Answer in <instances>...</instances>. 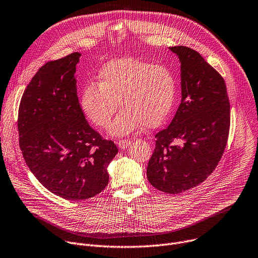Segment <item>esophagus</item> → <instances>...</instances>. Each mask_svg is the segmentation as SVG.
Instances as JSON below:
<instances>
[{"label":"esophagus","instance_id":"esophagus-1","mask_svg":"<svg viewBox=\"0 0 258 258\" xmlns=\"http://www.w3.org/2000/svg\"><path fill=\"white\" fill-rule=\"evenodd\" d=\"M131 145V140L128 139H120L118 141V147L121 148V149H125Z\"/></svg>","mask_w":258,"mask_h":258}]
</instances>
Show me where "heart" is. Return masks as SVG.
Returning a JSON list of instances; mask_svg holds the SVG:
<instances>
[{
    "instance_id": "heart-1",
    "label": "heart",
    "mask_w": 258,
    "mask_h": 258,
    "mask_svg": "<svg viewBox=\"0 0 258 258\" xmlns=\"http://www.w3.org/2000/svg\"><path fill=\"white\" fill-rule=\"evenodd\" d=\"M176 78L168 66L136 58H120L102 66L95 83L84 85L80 102L90 121L98 127L111 125L114 135H124L143 124L160 125L173 108Z\"/></svg>"
}]
</instances>
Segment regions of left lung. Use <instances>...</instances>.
Listing matches in <instances>:
<instances>
[{"instance_id":"8db88e82","label":"left lung","mask_w":258,"mask_h":258,"mask_svg":"<svg viewBox=\"0 0 258 258\" xmlns=\"http://www.w3.org/2000/svg\"><path fill=\"white\" fill-rule=\"evenodd\" d=\"M169 48L180 61L181 102L169 126L154 136L147 178L158 190L178 194L216 169L228 140L230 104L224 79L198 51Z\"/></svg>"}]
</instances>
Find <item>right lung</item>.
I'll return each instance as SVG.
<instances>
[{"instance_id":"obj_1","label":"right lung","mask_w":258,"mask_h":258,"mask_svg":"<svg viewBox=\"0 0 258 258\" xmlns=\"http://www.w3.org/2000/svg\"><path fill=\"white\" fill-rule=\"evenodd\" d=\"M73 53L39 68L22 96L17 128L23 157L39 182L68 200L99 194L109 182L107 168L118 148L94 131L77 94Z\"/></svg>"}]
</instances>
